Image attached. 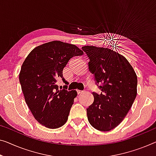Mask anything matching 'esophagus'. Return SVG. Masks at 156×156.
Returning <instances> with one entry per match:
<instances>
[{
    "instance_id": "esophagus-1",
    "label": "esophagus",
    "mask_w": 156,
    "mask_h": 156,
    "mask_svg": "<svg viewBox=\"0 0 156 156\" xmlns=\"http://www.w3.org/2000/svg\"><path fill=\"white\" fill-rule=\"evenodd\" d=\"M77 92H78V94H80V93H83L84 91H82V90H78Z\"/></svg>"
}]
</instances>
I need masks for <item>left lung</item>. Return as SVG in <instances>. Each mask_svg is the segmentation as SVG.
I'll use <instances>...</instances> for the list:
<instances>
[{
	"instance_id": "1",
	"label": "left lung",
	"mask_w": 156,
	"mask_h": 156,
	"mask_svg": "<svg viewBox=\"0 0 156 156\" xmlns=\"http://www.w3.org/2000/svg\"><path fill=\"white\" fill-rule=\"evenodd\" d=\"M82 49L90 59V71L102 92H93L94 102L87 108L88 121L102 132L114 129L132 107L137 94V76L126 58L106 48L87 45Z\"/></svg>"
}]
</instances>
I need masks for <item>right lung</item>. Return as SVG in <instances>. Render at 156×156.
Returning <instances> with one entry per match:
<instances>
[{
  "label": "right lung",
  "mask_w": 156,
  "mask_h": 156,
  "mask_svg": "<svg viewBox=\"0 0 156 156\" xmlns=\"http://www.w3.org/2000/svg\"><path fill=\"white\" fill-rule=\"evenodd\" d=\"M83 54L75 45L54 41L37 46L23 62L19 78L25 101L45 127L59 128L68 120L77 92L59 90L56 83L65 81L62 71L69 59Z\"/></svg>",
  "instance_id": "1"
}]
</instances>
